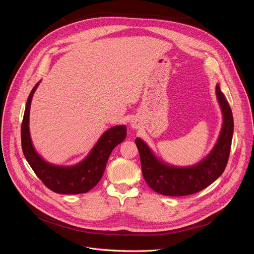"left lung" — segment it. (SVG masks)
Returning <instances> with one entry per match:
<instances>
[{
  "label": "left lung",
  "instance_id": "8db88e82",
  "mask_svg": "<svg viewBox=\"0 0 254 254\" xmlns=\"http://www.w3.org/2000/svg\"><path fill=\"white\" fill-rule=\"evenodd\" d=\"M216 94L223 113V127L215 148L198 165L189 168L164 165L146 143L139 138L135 139L143 179L155 192L172 197L192 195L211 185L224 172L230 154L234 123L230 105L219 85L216 86Z\"/></svg>",
  "mask_w": 254,
  "mask_h": 254
}]
</instances>
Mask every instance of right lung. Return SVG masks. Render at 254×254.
I'll use <instances>...</instances> for the list:
<instances>
[{
  "label": "right lung",
  "instance_id": "add662e5",
  "mask_svg": "<svg viewBox=\"0 0 254 254\" xmlns=\"http://www.w3.org/2000/svg\"><path fill=\"white\" fill-rule=\"evenodd\" d=\"M37 86L38 83L29 94L21 126L23 154L34 173L51 191L58 194L86 193L99 182L111 153L126 138L127 127L118 126L106 130L87 158L76 166L64 168L50 165L35 152L29 133L30 105Z\"/></svg>",
  "mask_w": 254,
  "mask_h": 254
}]
</instances>
